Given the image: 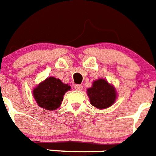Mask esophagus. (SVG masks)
I'll return each instance as SVG.
<instances>
[{
  "mask_svg": "<svg viewBox=\"0 0 156 156\" xmlns=\"http://www.w3.org/2000/svg\"><path fill=\"white\" fill-rule=\"evenodd\" d=\"M74 87H75L76 90H78V91H81L82 90V88H83V86L81 84H76L75 86H74Z\"/></svg>",
  "mask_w": 156,
  "mask_h": 156,
  "instance_id": "1",
  "label": "esophagus"
}]
</instances>
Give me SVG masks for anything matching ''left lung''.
I'll return each instance as SVG.
<instances>
[{
	"instance_id": "left-lung-1",
	"label": "left lung",
	"mask_w": 156,
	"mask_h": 156,
	"mask_svg": "<svg viewBox=\"0 0 156 156\" xmlns=\"http://www.w3.org/2000/svg\"><path fill=\"white\" fill-rule=\"evenodd\" d=\"M87 94L91 104L98 109L107 108L116 99L115 89L103 79L94 81L92 87L87 89Z\"/></svg>"
}]
</instances>
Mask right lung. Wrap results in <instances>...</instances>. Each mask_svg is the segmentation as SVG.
<instances>
[{
    "label": "right lung",
    "instance_id": "1",
    "mask_svg": "<svg viewBox=\"0 0 156 156\" xmlns=\"http://www.w3.org/2000/svg\"><path fill=\"white\" fill-rule=\"evenodd\" d=\"M71 87L59 79L49 77L33 91V95L38 106L48 110H54L62 104L65 92Z\"/></svg>",
    "mask_w": 156,
    "mask_h": 156
}]
</instances>
